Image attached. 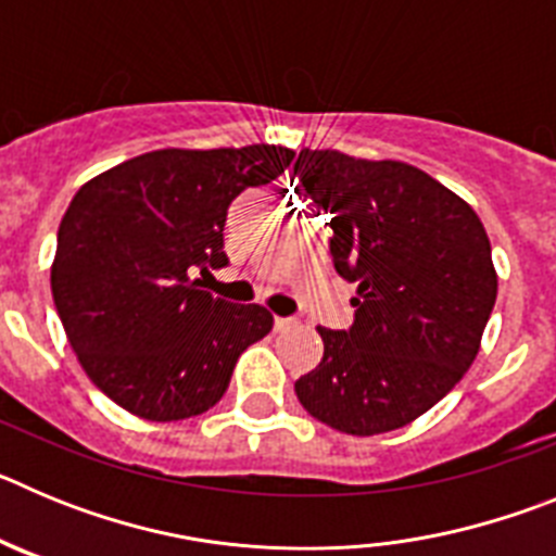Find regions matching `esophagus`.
<instances>
[{
	"mask_svg": "<svg viewBox=\"0 0 556 556\" xmlns=\"http://www.w3.org/2000/svg\"><path fill=\"white\" fill-rule=\"evenodd\" d=\"M294 326H298L294 317H275V331H292Z\"/></svg>",
	"mask_w": 556,
	"mask_h": 556,
	"instance_id": "obj_1",
	"label": "esophagus"
}]
</instances>
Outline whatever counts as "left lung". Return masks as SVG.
<instances>
[{
  "label": "left lung",
  "instance_id": "left-lung-1",
  "mask_svg": "<svg viewBox=\"0 0 556 556\" xmlns=\"http://www.w3.org/2000/svg\"><path fill=\"white\" fill-rule=\"evenodd\" d=\"M294 175L328 214L333 269L356 283L353 326L317 328L323 358L294 381L303 409L353 437L401 429L473 365L498 278L484 225L404 161L301 150Z\"/></svg>",
  "mask_w": 556,
  "mask_h": 556
}]
</instances>
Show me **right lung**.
Instances as JSON below:
<instances>
[{"instance_id":"right-lung-1","label":"right lung","mask_w":556,"mask_h":556,"mask_svg":"<svg viewBox=\"0 0 556 556\" xmlns=\"http://www.w3.org/2000/svg\"><path fill=\"white\" fill-rule=\"evenodd\" d=\"M292 159L275 144L155 150L80 186L58 228L52 298L83 370L113 404L169 424L225 395L273 314L214 298L191 273L228 264V205Z\"/></svg>"}]
</instances>
